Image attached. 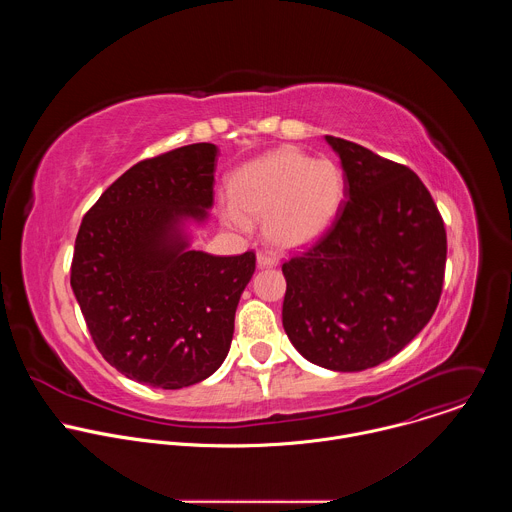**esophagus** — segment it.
<instances>
[{
    "instance_id": "obj_1",
    "label": "esophagus",
    "mask_w": 512,
    "mask_h": 512,
    "mask_svg": "<svg viewBox=\"0 0 512 512\" xmlns=\"http://www.w3.org/2000/svg\"><path fill=\"white\" fill-rule=\"evenodd\" d=\"M257 265L259 267H273V265H277V257L275 255H271V253H259L257 255Z\"/></svg>"
}]
</instances>
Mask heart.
Listing matches in <instances>:
<instances>
[{"instance_id":"1","label":"heart","mask_w":512,"mask_h":512,"mask_svg":"<svg viewBox=\"0 0 512 512\" xmlns=\"http://www.w3.org/2000/svg\"><path fill=\"white\" fill-rule=\"evenodd\" d=\"M344 196L342 170L330 160L283 148L245 166L233 180V198L223 202V218L249 229L265 221L267 239L281 249L314 243L334 221Z\"/></svg>"}]
</instances>
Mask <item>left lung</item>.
Listing matches in <instances>:
<instances>
[{"label":"left lung","instance_id":"left-lung-1","mask_svg":"<svg viewBox=\"0 0 512 512\" xmlns=\"http://www.w3.org/2000/svg\"><path fill=\"white\" fill-rule=\"evenodd\" d=\"M344 170L332 227L281 265L283 328L318 367L354 373L403 350L431 320L446 273V229L403 164L326 135Z\"/></svg>","mask_w":512,"mask_h":512}]
</instances>
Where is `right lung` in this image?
<instances>
[{"label": "right lung", "mask_w": 512, "mask_h": 512, "mask_svg": "<svg viewBox=\"0 0 512 512\" xmlns=\"http://www.w3.org/2000/svg\"><path fill=\"white\" fill-rule=\"evenodd\" d=\"M214 143L137 162L85 214L70 285L103 358L137 383L182 389L229 354L255 253L190 249L186 221L212 206Z\"/></svg>", "instance_id": "add662e5"}]
</instances>
